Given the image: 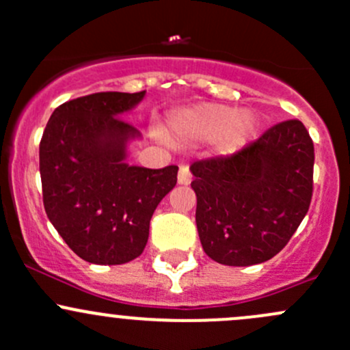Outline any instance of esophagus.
Wrapping results in <instances>:
<instances>
[{"instance_id": "obj_1", "label": "esophagus", "mask_w": 350, "mask_h": 350, "mask_svg": "<svg viewBox=\"0 0 350 350\" xmlns=\"http://www.w3.org/2000/svg\"><path fill=\"white\" fill-rule=\"evenodd\" d=\"M178 183L183 186H188L191 183V172H189L188 165H181L178 172Z\"/></svg>"}]
</instances>
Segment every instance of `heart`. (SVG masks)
Here are the masks:
<instances>
[{"mask_svg": "<svg viewBox=\"0 0 350 350\" xmlns=\"http://www.w3.org/2000/svg\"><path fill=\"white\" fill-rule=\"evenodd\" d=\"M169 137L179 142H210L220 154H234L259 130V122L250 111L218 103L176 109L165 118Z\"/></svg>", "mask_w": 350, "mask_h": 350, "instance_id": "b5f03b06", "label": "heart"}]
</instances>
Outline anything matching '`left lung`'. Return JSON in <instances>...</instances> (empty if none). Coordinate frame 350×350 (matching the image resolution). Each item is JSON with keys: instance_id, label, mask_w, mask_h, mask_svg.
I'll return each mask as SVG.
<instances>
[{"instance_id": "8db88e82", "label": "left lung", "mask_w": 350, "mask_h": 350, "mask_svg": "<svg viewBox=\"0 0 350 350\" xmlns=\"http://www.w3.org/2000/svg\"><path fill=\"white\" fill-rule=\"evenodd\" d=\"M313 161L305 125L288 120L230 157L193 162L196 227L206 256L239 267L276 256L308 211Z\"/></svg>"}]
</instances>
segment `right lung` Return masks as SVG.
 Returning a JSON list of instances; mask_svg holds the SVG:
<instances>
[{"label": "right lung", "mask_w": 350, "mask_h": 350, "mask_svg": "<svg viewBox=\"0 0 350 350\" xmlns=\"http://www.w3.org/2000/svg\"><path fill=\"white\" fill-rule=\"evenodd\" d=\"M140 93H94L54 109L40 140V178L49 220L81 259L101 266L139 257L155 208L178 181V165H130L140 132L125 115Z\"/></svg>", "instance_id": "1"}]
</instances>
